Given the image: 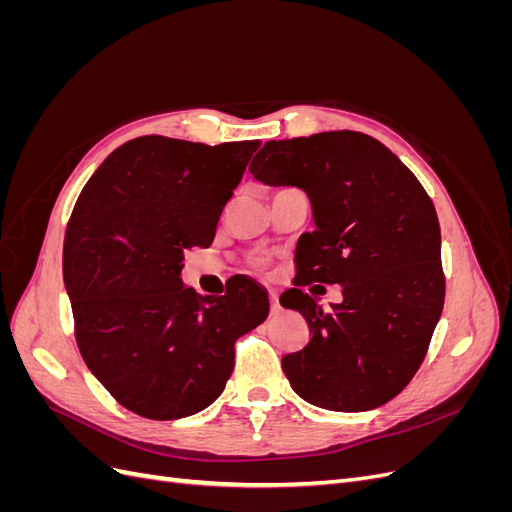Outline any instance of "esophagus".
Instances as JSON below:
<instances>
[{
    "label": "esophagus",
    "mask_w": 512,
    "mask_h": 512,
    "mask_svg": "<svg viewBox=\"0 0 512 512\" xmlns=\"http://www.w3.org/2000/svg\"><path fill=\"white\" fill-rule=\"evenodd\" d=\"M269 301H271V309L273 312H277V309H280V299H277V294L271 290L269 292Z\"/></svg>",
    "instance_id": "34e87169"
}]
</instances>
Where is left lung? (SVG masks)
<instances>
[{
	"instance_id": "left-lung-1",
	"label": "left lung",
	"mask_w": 512,
	"mask_h": 512,
	"mask_svg": "<svg viewBox=\"0 0 512 512\" xmlns=\"http://www.w3.org/2000/svg\"><path fill=\"white\" fill-rule=\"evenodd\" d=\"M250 173L297 185L312 203L316 230L297 245L294 284L344 294L329 312L301 288L280 297L312 335L282 359L294 393L335 412L391 401L421 367L444 307L440 224L423 185L389 147L352 130L269 141Z\"/></svg>"
}]
</instances>
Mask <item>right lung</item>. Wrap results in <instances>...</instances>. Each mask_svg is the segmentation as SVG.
I'll return each mask as SVG.
<instances>
[{
  "instance_id": "obj_1",
  "label": "right lung",
  "mask_w": 512,
  "mask_h": 512,
  "mask_svg": "<svg viewBox=\"0 0 512 512\" xmlns=\"http://www.w3.org/2000/svg\"><path fill=\"white\" fill-rule=\"evenodd\" d=\"M258 145L134 138L76 200L64 241L76 344L123 408L153 421L205 410L232 374L237 339L265 322L269 297L250 277L224 297L181 282L185 250L211 245Z\"/></svg>"
}]
</instances>
